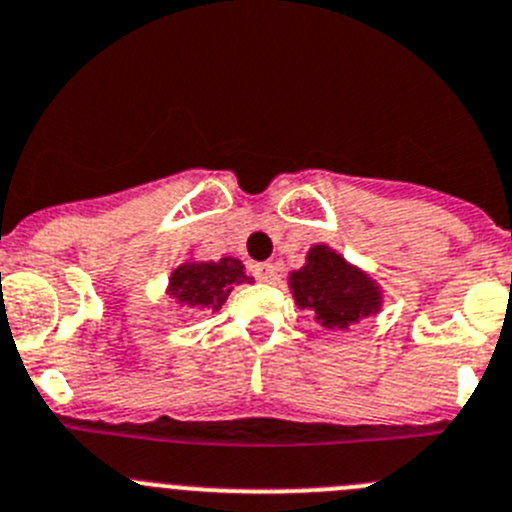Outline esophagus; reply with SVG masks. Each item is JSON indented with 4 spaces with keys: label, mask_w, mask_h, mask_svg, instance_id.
Returning a JSON list of instances; mask_svg holds the SVG:
<instances>
[{
    "label": "esophagus",
    "mask_w": 512,
    "mask_h": 512,
    "mask_svg": "<svg viewBox=\"0 0 512 512\" xmlns=\"http://www.w3.org/2000/svg\"><path fill=\"white\" fill-rule=\"evenodd\" d=\"M253 276L259 281H276V266L274 264H253Z\"/></svg>",
    "instance_id": "esophagus-1"
}]
</instances>
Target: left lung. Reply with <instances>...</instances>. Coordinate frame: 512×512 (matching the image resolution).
I'll use <instances>...</instances> for the list:
<instances>
[{
    "label": "left lung",
    "instance_id": "left-lung-1",
    "mask_svg": "<svg viewBox=\"0 0 512 512\" xmlns=\"http://www.w3.org/2000/svg\"><path fill=\"white\" fill-rule=\"evenodd\" d=\"M299 307H309L322 327H348L378 309V289L325 246L307 253V266L289 276Z\"/></svg>",
    "mask_w": 512,
    "mask_h": 512
}]
</instances>
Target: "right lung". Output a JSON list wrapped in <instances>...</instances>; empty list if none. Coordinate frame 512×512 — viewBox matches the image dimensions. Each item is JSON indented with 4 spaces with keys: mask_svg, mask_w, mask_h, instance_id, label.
<instances>
[{
    "mask_svg": "<svg viewBox=\"0 0 512 512\" xmlns=\"http://www.w3.org/2000/svg\"><path fill=\"white\" fill-rule=\"evenodd\" d=\"M241 281H251V276H246L243 264L236 259H220L218 264H187L172 274L170 289L180 297V302L190 304V307H208V309H220L223 302L231 294L233 284H241Z\"/></svg>",
    "mask_w": 512,
    "mask_h": 512,
    "instance_id": "1",
    "label": "right lung"
}]
</instances>
